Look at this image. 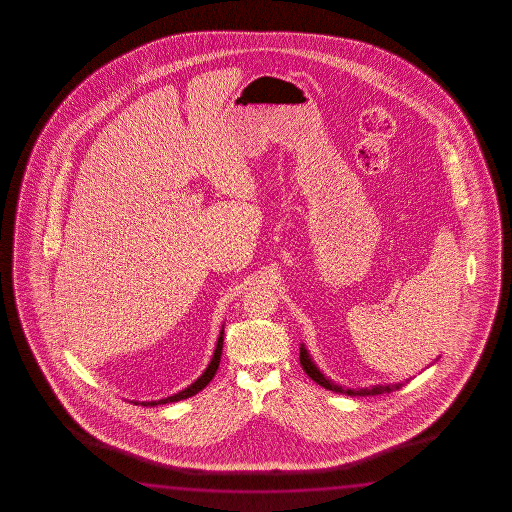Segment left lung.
<instances>
[{
    "instance_id": "obj_1",
    "label": "left lung",
    "mask_w": 512,
    "mask_h": 512,
    "mask_svg": "<svg viewBox=\"0 0 512 512\" xmlns=\"http://www.w3.org/2000/svg\"><path fill=\"white\" fill-rule=\"evenodd\" d=\"M299 360L303 365L304 373L312 378L313 382L319 383L324 389L333 390V392H340V394H347V396H376V394H383V392H392L398 390L405 385V383H389V385H373V387H364V389H347L338 383L331 382L328 376H324L321 369L313 362L312 356L308 353V349L301 344V353H299Z\"/></svg>"
}]
</instances>
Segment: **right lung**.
Here are the masks:
<instances>
[{
	"label": "right lung",
	"mask_w": 512,
	"mask_h": 512,
	"mask_svg": "<svg viewBox=\"0 0 512 512\" xmlns=\"http://www.w3.org/2000/svg\"><path fill=\"white\" fill-rule=\"evenodd\" d=\"M222 347H224V326H222V330H220L217 346H215V353H213V356H211V360H209L206 371L200 374L199 378H197L195 382L191 383V385H188L186 389L179 390L177 394L168 396V398L157 399V401H130V403L143 405V407H156V405L175 403V401H181V399L191 398V396L199 394L200 390L204 389V387H206V385H208V383L213 380L215 373H217L218 365H220V356H222Z\"/></svg>",
	"instance_id": "obj_1"
}]
</instances>
